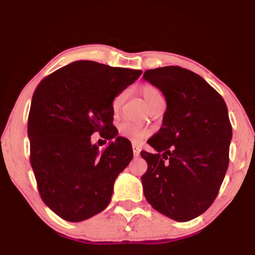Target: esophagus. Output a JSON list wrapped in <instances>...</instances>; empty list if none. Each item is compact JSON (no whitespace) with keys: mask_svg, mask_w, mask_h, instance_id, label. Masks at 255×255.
<instances>
[{"mask_svg":"<svg viewBox=\"0 0 255 255\" xmlns=\"http://www.w3.org/2000/svg\"><path fill=\"white\" fill-rule=\"evenodd\" d=\"M132 149H133V154L134 156H139V154H140V146H139L138 144H135V142H132Z\"/></svg>","mask_w":255,"mask_h":255,"instance_id":"1","label":"esophagus"}]
</instances>
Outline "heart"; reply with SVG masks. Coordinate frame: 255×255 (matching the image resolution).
I'll return each mask as SVG.
<instances>
[{"instance_id":"1","label":"heart","mask_w":255,"mask_h":255,"mask_svg":"<svg viewBox=\"0 0 255 255\" xmlns=\"http://www.w3.org/2000/svg\"><path fill=\"white\" fill-rule=\"evenodd\" d=\"M141 95L144 97L145 102L148 104L149 108H153L155 104L163 102L162 94L160 93V90L158 88H155L154 86L145 85L141 88ZM125 96H127V92H121L114 97L111 107H113V110L115 113L118 111V109L121 108L122 103H123V101L125 100ZM118 133H120L122 137L130 139V140L139 141L141 140V139L148 137L149 133H151V130L142 124L133 123V122L130 121H124L118 125Z\"/></svg>"}]
</instances>
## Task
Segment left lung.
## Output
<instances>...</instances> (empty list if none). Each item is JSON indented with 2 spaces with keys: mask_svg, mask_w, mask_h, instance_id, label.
Wrapping results in <instances>:
<instances>
[{
  "mask_svg": "<svg viewBox=\"0 0 255 255\" xmlns=\"http://www.w3.org/2000/svg\"><path fill=\"white\" fill-rule=\"evenodd\" d=\"M167 102L160 130L141 151L146 200L176 222H188L214 203L229 167L232 127L223 97L203 78L179 66L148 69L142 76Z\"/></svg>",
  "mask_w": 255,
  "mask_h": 255,
  "instance_id": "left-lung-1",
  "label": "left lung"
}]
</instances>
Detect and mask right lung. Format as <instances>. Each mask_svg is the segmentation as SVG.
Segmentation results:
<instances>
[{
  "mask_svg": "<svg viewBox=\"0 0 255 255\" xmlns=\"http://www.w3.org/2000/svg\"><path fill=\"white\" fill-rule=\"evenodd\" d=\"M141 71L74 61L34 90L27 120L30 162L45 204L68 222H82L110 203L114 183L133 158L128 139L114 127V97ZM111 140L101 152L90 135Z\"/></svg>",
  "mask_w": 255,
  "mask_h": 255,
  "instance_id": "add662e5",
  "label": "right lung"
}]
</instances>
